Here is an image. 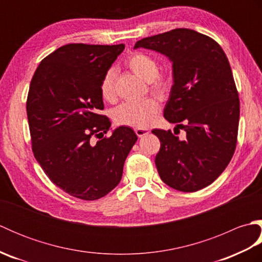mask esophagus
Returning a JSON list of instances; mask_svg holds the SVG:
<instances>
[{
	"label": "esophagus",
	"instance_id": "34e87169",
	"mask_svg": "<svg viewBox=\"0 0 262 262\" xmlns=\"http://www.w3.org/2000/svg\"><path fill=\"white\" fill-rule=\"evenodd\" d=\"M135 133H136V135H137L138 137H143V136L147 135L148 133H149V130L146 129V128H136Z\"/></svg>",
	"mask_w": 262,
	"mask_h": 262
}]
</instances>
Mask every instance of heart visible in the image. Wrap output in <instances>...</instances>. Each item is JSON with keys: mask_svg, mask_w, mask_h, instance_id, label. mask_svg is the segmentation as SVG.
I'll list each match as a JSON object with an SVG mask.
<instances>
[{"mask_svg": "<svg viewBox=\"0 0 262 262\" xmlns=\"http://www.w3.org/2000/svg\"><path fill=\"white\" fill-rule=\"evenodd\" d=\"M127 65L133 73L144 81L149 82L151 90L159 96H164L170 88L168 77L159 75V64L153 57L146 54L136 53L127 59ZM100 94L104 100L114 97V71L104 73L100 83ZM159 102L153 98H146L138 101H127L115 109L114 118L117 124L144 128L152 124L159 111Z\"/></svg>", "mask_w": 262, "mask_h": 262, "instance_id": "1", "label": "heart"}]
</instances>
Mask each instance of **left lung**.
Segmentation results:
<instances>
[{
	"label": "left lung",
	"instance_id": "obj_1",
	"mask_svg": "<svg viewBox=\"0 0 262 262\" xmlns=\"http://www.w3.org/2000/svg\"><path fill=\"white\" fill-rule=\"evenodd\" d=\"M172 63V84L164 118L186 132L153 129L161 148L155 165L169 187L193 192L209 186L225 170L236 146L240 101L225 53L214 39L179 28L138 40Z\"/></svg>",
	"mask_w": 262,
	"mask_h": 262
}]
</instances>
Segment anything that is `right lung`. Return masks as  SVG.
Listing matches in <instances>:
<instances>
[{"label": "right lung", "mask_w": 262, "mask_h": 262, "mask_svg": "<svg viewBox=\"0 0 262 262\" xmlns=\"http://www.w3.org/2000/svg\"><path fill=\"white\" fill-rule=\"evenodd\" d=\"M125 45L69 43L43 58L30 83L27 116L32 151L55 185L71 196L96 200L121 180L137 141L129 127L111 126L100 83ZM100 140L93 143L92 137Z\"/></svg>", "instance_id": "right-lung-1"}]
</instances>
